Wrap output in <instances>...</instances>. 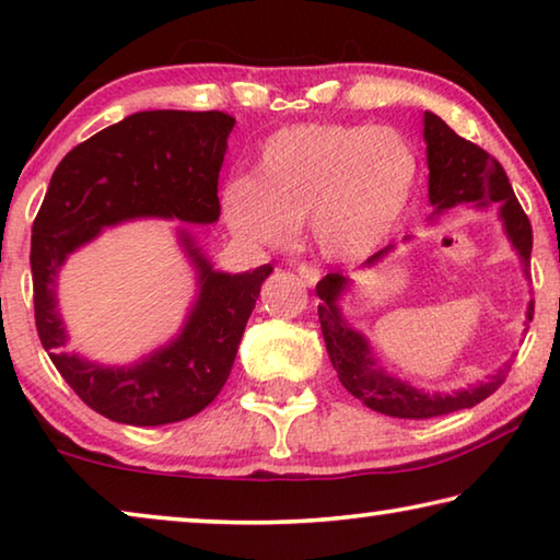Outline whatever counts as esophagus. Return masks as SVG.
<instances>
[{"label": "esophagus", "instance_id": "esophagus-1", "mask_svg": "<svg viewBox=\"0 0 560 560\" xmlns=\"http://www.w3.org/2000/svg\"><path fill=\"white\" fill-rule=\"evenodd\" d=\"M296 271H299L301 281L308 283V287H314V283H318V279H320V271L316 267H311V264H301Z\"/></svg>", "mask_w": 560, "mask_h": 560}]
</instances>
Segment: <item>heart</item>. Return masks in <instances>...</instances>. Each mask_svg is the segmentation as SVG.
<instances>
[{
  "instance_id": "heart-1",
  "label": "heart",
  "mask_w": 560,
  "mask_h": 560,
  "mask_svg": "<svg viewBox=\"0 0 560 560\" xmlns=\"http://www.w3.org/2000/svg\"><path fill=\"white\" fill-rule=\"evenodd\" d=\"M417 163L400 132L365 126H296L264 145L252 177L222 192L230 230L246 242L289 244L311 220L326 257L375 252L410 200Z\"/></svg>"
}]
</instances>
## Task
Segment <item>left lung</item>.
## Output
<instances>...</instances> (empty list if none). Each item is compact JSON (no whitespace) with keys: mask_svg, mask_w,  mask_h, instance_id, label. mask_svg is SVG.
<instances>
[{"mask_svg":"<svg viewBox=\"0 0 560 560\" xmlns=\"http://www.w3.org/2000/svg\"><path fill=\"white\" fill-rule=\"evenodd\" d=\"M424 143H428V165H430V202L438 207V212L450 210L459 202H499L501 220H504L506 234L511 244L516 246L524 271L528 277L530 269V246H534V232L526 212L521 210L514 189L509 185V177L494 155L481 150L471 140L457 136L440 116L424 110ZM390 249V246H387ZM387 249L373 254L368 264H375L387 254ZM346 279L340 273H326L318 281L316 293L324 301L318 306L320 330H324L326 350L334 363L338 381L346 390L363 400L371 410L402 417V420H430V417L450 415L474 407L487 400L497 387L506 381L511 363H504L494 375H489L487 383L469 390H459L454 395H428L415 390L395 377L377 371L365 338L350 328L338 308V296L346 289ZM526 318L534 320V301L528 303Z\"/></svg>","mask_w":560,"mask_h":560,"instance_id":"left-lung-1","label":"left lung"}]
</instances>
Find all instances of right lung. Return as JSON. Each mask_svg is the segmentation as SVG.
<instances>
[{
    "label": "right lung",
    "mask_w": 560,
    "mask_h": 560,
    "mask_svg": "<svg viewBox=\"0 0 560 560\" xmlns=\"http://www.w3.org/2000/svg\"><path fill=\"white\" fill-rule=\"evenodd\" d=\"M232 128L234 118L222 110L132 113L75 145L54 170L32 226L36 330L71 390L113 422L155 428L202 412L232 373L246 320L271 267L212 271L185 234L189 257L200 269V299L183 334L132 368H103L61 353L66 334L56 311V273L103 226L136 217L217 222V179Z\"/></svg>",
    "instance_id": "right-lung-1"
}]
</instances>
